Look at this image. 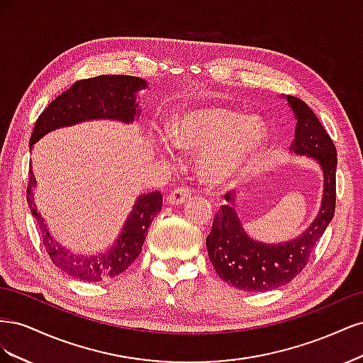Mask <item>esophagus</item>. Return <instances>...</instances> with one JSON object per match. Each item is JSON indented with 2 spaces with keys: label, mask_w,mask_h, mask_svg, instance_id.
Masks as SVG:
<instances>
[{
  "label": "esophagus",
  "mask_w": 363,
  "mask_h": 363,
  "mask_svg": "<svg viewBox=\"0 0 363 363\" xmlns=\"http://www.w3.org/2000/svg\"><path fill=\"white\" fill-rule=\"evenodd\" d=\"M191 199V191L186 188H179L174 189L167 195V203L169 204H184Z\"/></svg>",
  "instance_id": "obj_1"
}]
</instances>
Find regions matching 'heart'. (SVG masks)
Returning a JSON list of instances; mask_svg holds the SVG:
<instances>
[{"instance_id": "obj_1", "label": "heart", "mask_w": 363, "mask_h": 363, "mask_svg": "<svg viewBox=\"0 0 363 363\" xmlns=\"http://www.w3.org/2000/svg\"><path fill=\"white\" fill-rule=\"evenodd\" d=\"M168 136L179 150H201V177L206 183L218 186L236 179L255 163L268 135L259 116H244L224 106H204L175 115ZM159 151L169 155L163 145H159Z\"/></svg>"}]
</instances>
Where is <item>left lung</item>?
<instances>
[{
    "label": "left lung",
    "mask_w": 363,
    "mask_h": 363,
    "mask_svg": "<svg viewBox=\"0 0 363 363\" xmlns=\"http://www.w3.org/2000/svg\"><path fill=\"white\" fill-rule=\"evenodd\" d=\"M286 100L296 119L291 150L295 155L315 159L324 172L321 208L301 236L288 242L262 244L244 232L233 204L221 206L206 238V247L218 276L240 291H271L298 276L335 215L337 156L333 140L303 100L292 95ZM225 200L235 203L230 194Z\"/></svg>",
    "instance_id": "left-lung-1"
}]
</instances>
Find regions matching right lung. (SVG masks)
I'll return each mask as SVG.
<instances>
[{
	"mask_svg": "<svg viewBox=\"0 0 363 363\" xmlns=\"http://www.w3.org/2000/svg\"><path fill=\"white\" fill-rule=\"evenodd\" d=\"M147 86L145 80L131 75H98L75 82L39 115L30 138V150L51 130L79 124L83 121L115 119L127 124L133 123L140 112L136 94ZM33 188H36V179L30 169L27 201L31 215L40 228L42 242L51 262L67 276L84 281H103L123 274L140 255L148 228L162 208V194L159 191L140 195L124 228L121 230L116 244L100 255L82 256L62 247L50 235L45 221L38 213L33 201Z\"/></svg>",
	"mask_w": 363,
	"mask_h": 363,
	"instance_id": "add662e5",
	"label": "right lung"
}]
</instances>
